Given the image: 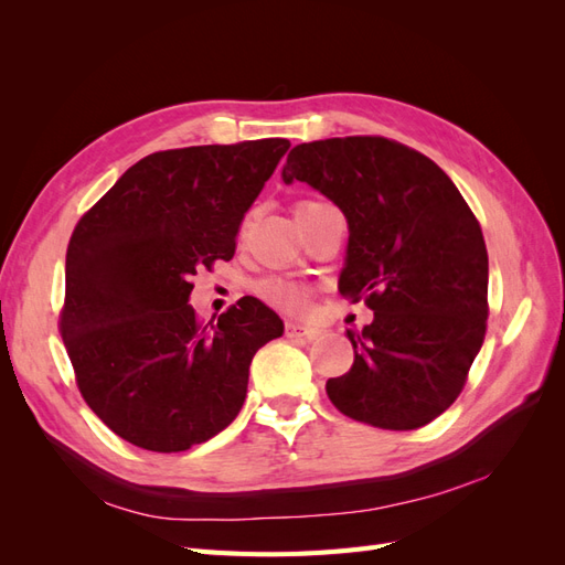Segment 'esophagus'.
Masks as SVG:
<instances>
[{
  "label": "esophagus",
  "instance_id": "1",
  "mask_svg": "<svg viewBox=\"0 0 565 565\" xmlns=\"http://www.w3.org/2000/svg\"><path fill=\"white\" fill-rule=\"evenodd\" d=\"M285 334L289 339H316L318 330L306 328V324H299V322H292V320H287L285 322Z\"/></svg>",
  "mask_w": 565,
  "mask_h": 565
}]
</instances>
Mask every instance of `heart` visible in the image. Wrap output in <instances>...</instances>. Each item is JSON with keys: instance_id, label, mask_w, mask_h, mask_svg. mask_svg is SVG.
<instances>
[{"instance_id": "heart-1", "label": "heart", "mask_w": 565, "mask_h": 565, "mask_svg": "<svg viewBox=\"0 0 565 565\" xmlns=\"http://www.w3.org/2000/svg\"><path fill=\"white\" fill-rule=\"evenodd\" d=\"M318 204H322V202H316V200L299 202L297 214L303 212V210L318 207ZM259 297L264 301H268L270 306H276L278 311H285V313H303L306 309H309V299H306L303 289L295 282H287V280H280V278L264 280L259 285Z\"/></svg>"}]
</instances>
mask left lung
<instances>
[{
  "label": "left lung",
  "mask_w": 565,
  "mask_h": 565,
  "mask_svg": "<svg viewBox=\"0 0 565 565\" xmlns=\"http://www.w3.org/2000/svg\"><path fill=\"white\" fill-rule=\"evenodd\" d=\"M282 181L328 195L349 221L339 292L374 320L349 332L353 365L324 384L339 413L409 431L457 401L488 328V249L443 169L384 136L289 150Z\"/></svg>",
  "instance_id": "obj_1"
}]
</instances>
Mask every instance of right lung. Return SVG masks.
Segmentation results:
<instances>
[{
    "instance_id": "add662e5",
    "label": "right lung",
    "mask_w": 565,
    "mask_h": 565,
    "mask_svg": "<svg viewBox=\"0 0 565 565\" xmlns=\"http://www.w3.org/2000/svg\"><path fill=\"white\" fill-rule=\"evenodd\" d=\"M287 139L160 150L84 214L65 254L61 337L82 398L119 438L181 452L237 417L254 353L282 320L243 297L212 324L193 276L231 262L245 212Z\"/></svg>"
}]
</instances>
